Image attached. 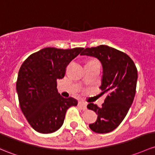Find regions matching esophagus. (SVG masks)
I'll use <instances>...</instances> for the list:
<instances>
[{"instance_id":"1","label":"esophagus","mask_w":155,"mask_h":155,"mask_svg":"<svg viewBox=\"0 0 155 155\" xmlns=\"http://www.w3.org/2000/svg\"><path fill=\"white\" fill-rule=\"evenodd\" d=\"M79 105L83 109V110H85L86 109V103L84 102H83V101H79Z\"/></svg>"}]
</instances>
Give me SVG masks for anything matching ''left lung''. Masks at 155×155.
Instances as JSON below:
<instances>
[{"instance_id": "obj_1", "label": "left lung", "mask_w": 155, "mask_h": 155, "mask_svg": "<svg viewBox=\"0 0 155 155\" xmlns=\"http://www.w3.org/2000/svg\"><path fill=\"white\" fill-rule=\"evenodd\" d=\"M81 56L98 58L102 65L101 95L107 97L102 107L89 103L87 107L97 114L95 123L89 125L93 131L108 133L122 123L132 105L136 93L137 70L131 58L123 52L106 45L85 48Z\"/></svg>"}]
</instances>
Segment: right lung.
Here are the masks:
<instances>
[{"instance_id":"add662e5","label":"right lung","mask_w":155,"mask_h":155,"mask_svg":"<svg viewBox=\"0 0 155 155\" xmlns=\"http://www.w3.org/2000/svg\"><path fill=\"white\" fill-rule=\"evenodd\" d=\"M82 48H46L30 55L18 76L16 90L22 113L33 129L53 133L61 128L67 110L76 106V99L64 98L57 90V80L64 78L66 68Z\"/></svg>"}]
</instances>
